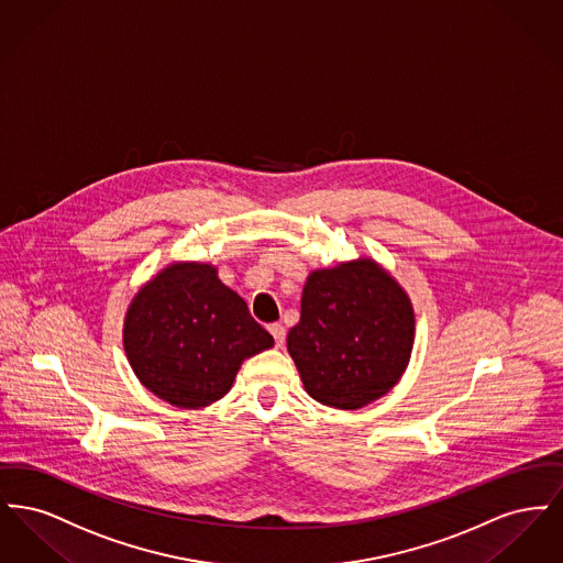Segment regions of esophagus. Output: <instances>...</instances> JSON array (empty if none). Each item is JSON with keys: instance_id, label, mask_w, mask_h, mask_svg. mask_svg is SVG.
Wrapping results in <instances>:
<instances>
[{"instance_id": "esophagus-1", "label": "esophagus", "mask_w": 563, "mask_h": 563, "mask_svg": "<svg viewBox=\"0 0 563 563\" xmlns=\"http://www.w3.org/2000/svg\"><path fill=\"white\" fill-rule=\"evenodd\" d=\"M268 329L269 333H272V338H274V344L280 349V346L285 344V335H287L285 327H283V324H269Z\"/></svg>"}]
</instances>
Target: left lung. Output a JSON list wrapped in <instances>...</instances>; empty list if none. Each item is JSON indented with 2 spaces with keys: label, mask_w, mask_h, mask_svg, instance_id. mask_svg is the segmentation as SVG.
<instances>
[{
  "label": "left lung",
  "mask_w": 563,
  "mask_h": 563,
  "mask_svg": "<svg viewBox=\"0 0 563 563\" xmlns=\"http://www.w3.org/2000/svg\"><path fill=\"white\" fill-rule=\"evenodd\" d=\"M413 322L399 283L372 260H358L308 276L287 349L312 399L358 409L399 382Z\"/></svg>",
  "instance_id": "left-lung-1"
}]
</instances>
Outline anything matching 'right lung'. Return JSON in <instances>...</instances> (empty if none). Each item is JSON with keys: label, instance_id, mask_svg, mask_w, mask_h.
I'll use <instances>...</instances> for the list:
<instances>
[{"label": "right lung", "instance_id": "add662e5", "mask_svg": "<svg viewBox=\"0 0 563 563\" xmlns=\"http://www.w3.org/2000/svg\"><path fill=\"white\" fill-rule=\"evenodd\" d=\"M272 344L209 264L162 269L134 295L124 321V350L141 384L186 409L221 399L242 361Z\"/></svg>", "mask_w": 563, "mask_h": 563}]
</instances>
